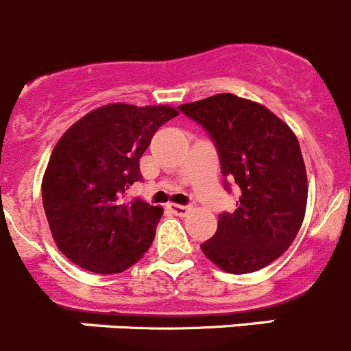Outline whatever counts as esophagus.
Returning <instances> with one entry per match:
<instances>
[{
	"label": "esophagus",
	"mask_w": 351,
	"mask_h": 351,
	"mask_svg": "<svg viewBox=\"0 0 351 351\" xmlns=\"http://www.w3.org/2000/svg\"><path fill=\"white\" fill-rule=\"evenodd\" d=\"M167 208H169L173 215H179V217H186L189 212H191V208H189V206L178 205V203H169V205H167Z\"/></svg>",
	"instance_id": "34e87169"
}]
</instances>
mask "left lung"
I'll use <instances>...</instances> for the list:
<instances>
[{"label": "left lung", "mask_w": 351, "mask_h": 351, "mask_svg": "<svg viewBox=\"0 0 351 351\" xmlns=\"http://www.w3.org/2000/svg\"><path fill=\"white\" fill-rule=\"evenodd\" d=\"M179 108L206 129L222 173L241 191L202 252L229 274L263 269L289 248L305 219L308 182L295 132L267 106L231 93Z\"/></svg>", "instance_id": "left-lung-1"}]
</instances>
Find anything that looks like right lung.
Returning a JSON list of instances; mask_svg holds the SVG:
<instances>
[{
  "mask_svg": "<svg viewBox=\"0 0 351 351\" xmlns=\"http://www.w3.org/2000/svg\"><path fill=\"white\" fill-rule=\"evenodd\" d=\"M169 105L108 103L58 139L43 176V205L53 239L75 265L119 274L145 256L162 206L128 198L141 179L139 158L153 134L178 117Z\"/></svg>",
  "mask_w": 351,
  "mask_h": 351,
  "instance_id": "obj_1",
  "label": "right lung"
}]
</instances>
